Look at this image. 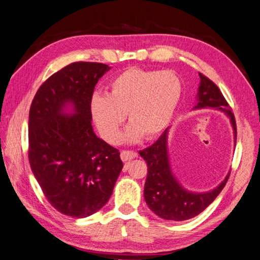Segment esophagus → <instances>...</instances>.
Wrapping results in <instances>:
<instances>
[{
  "label": "esophagus",
  "instance_id": "esophagus-1",
  "mask_svg": "<svg viewBox=\"0 0 260 260\" xmlns=\"http://www.w3.org/2000/svg\"><path fill=\"white\" fill-rule=\"evenodd\" d=\"M136 156H137V153L135 151H126V150H124V151L120 152V157L124 162L133 160L134 157H136Z\"/></svg>",
  "mask_w": 260,
  "mask_h": 260
}]
</instances>
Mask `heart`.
Instances as JSON below:
<instances>
[{"mask_svg":"<svg viewBox=\"0 0 260 260\" xmlns=\"http://www.w3.org/2000/svg\"><path fill=\"white\" fill-rule=\"evenodd\" d=\"M182 94L181 81L172 71L127 69L107 88V95L95 94L90 111L101 137L108 143L118 141L120 126L131 123L121 139L152 140L170 124Z\"/></svg>","mask_w":260,"mask_h":260,"instance_id":"heart-1","label":"heart"}]
</instances>
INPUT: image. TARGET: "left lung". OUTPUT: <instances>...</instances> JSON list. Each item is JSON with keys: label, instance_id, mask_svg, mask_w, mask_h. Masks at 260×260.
<instances>
[{"label": "left lung", "instance_id": "obj_1", "mask_svg": "<svg viewBox=\"0 0 260 260\" xmlns=\"http://www.w3.org/2000/svg\"><path fill=\"white\" fill-rule=\"evenodd\" d=\"M197 104L194 109L213 108L221 110L230 118L235 141H237V125L235 115L229 108L226 100L217 85L200 73ZM167 128L154 144L140 151L147 165V177L144 186V198L147 206L157 216L170 221L189 220L200 214L215 200L224 188L229 176L214 189L205 192H192L185 189L171 171L168 155Z\"/></svg>", "mask_w": 260, "mask_h": 260}]
</instances>
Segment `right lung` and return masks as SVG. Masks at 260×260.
I'll return each instance as SVG.
<instances>
[{"label": "right lung", "mask_w": 260, "mask_h": 260, "mask_svg": "<svg viewBox=\"0 0 260 260\" xmlns=\"http://www.w3.org/2000/svg\"><path fill=\"white\" fill-rule=\"evenodd\" d=\"M106 64L76 62L40 85L29 111V164L55 210L86 217L106 205L123 162L94 134L90 103ZM70 109L69 110L68 108Z\"/></svg>", "instance_id": "1"}]
</instances>
